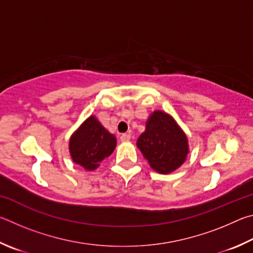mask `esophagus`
<instances>
[{"label": "esophagus", "mask_w": 253, "mask_h": 253, "mask_svg": "<svg viewBox=\"0 0 253 253\" xmlns=\"http://www.w3.org/2000/svg\"><path fill=\"white\" fill-rule=\"evenodd\" d=\"M120 139H121L122 142H127L131 139V134L129 133H123L121 136H120Z\"/></svg>", "instance_id": "obj_1"}]
</instances>
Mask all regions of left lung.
Returning a JSON list of instances; mask_svg holds the SVG:
<instances>
[{"label": "left lung", "mask_w": 253, "mask_h": 253, "mask_svg": "<svg viewBox=\"0 0 253 253\" xmlns=\"http://www.w3.org/2000/svg\"><path fill=\"white\" fill-rule=\"evenodd\" d=\"M136 147L149 166L161 174L179 169L189 153L187 134L170 114L160 110L149 115L145 131L139 136Z\"/></svg>", "instance_id": "8db88e82"}]
</instances>
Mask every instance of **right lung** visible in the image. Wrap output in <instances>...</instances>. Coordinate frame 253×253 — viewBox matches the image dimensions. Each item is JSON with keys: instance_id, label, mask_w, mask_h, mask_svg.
<instances>
[{"instance_id": "1", "label": "right lung", "mask_w": 253, "mask_h": 253, "mask_svg": "<svg viewBox=\"0 0 253 253\" xmlns=\"http://www.w3.org/2000/svg\"><path fill=\"white\" fill-rule=\"evenodd\" d=\"M117 147L115 135L102 126L95 115H90L71 135L69 151L74 163L85 171H94Z\"/></svg>"}]
</instances>
